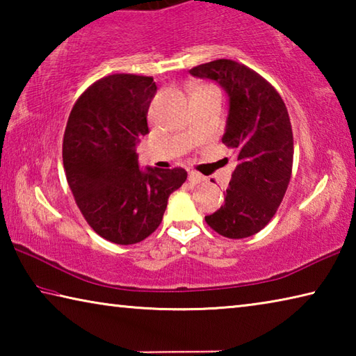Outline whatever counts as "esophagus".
Wrapping results in <instances>:
<instances>
[{"instance_id":"esophagus-1","label":"esophagus","mask_w":356,"mask_h":356,"mask_svg":"<svg viewBox=\"0 0 356 356\" xmlns=\"http://www.w3.org/2000/svg\"><path fill=\"white\" fill-rule=\"evenodd\" d=\"M188 180L191 184H200V182H202L204 180V176L202 174H200V172H196V171H190L188 172Z\"/></svg>"}]
</instances>
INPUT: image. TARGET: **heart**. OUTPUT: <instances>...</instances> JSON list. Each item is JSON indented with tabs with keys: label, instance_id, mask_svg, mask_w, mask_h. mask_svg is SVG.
<instances>
[{
	"label": "heart",
	"instance_id": "heart-1",
	"mask_svg": "<svg viewBox=\"0 0 356 356\" xmlns=\"http://www.w3.org/2000/svg\"><path fill=\"white\" fill-rule=\"evenodd\" d=\"M207 91H216V89H213V88H201V89H197L196 92H207Z\"/></svg>",
	"mask_w": 356,
	"mask_h": 356
}]
</instances>
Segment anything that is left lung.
Returning <instances> with one entry per match:
<instances>
[{"mask_svg": "<svg viewBox=\"0 0 356 356\" xmlns=\"http://www.w3.org/2000/svg\"><path fill=\"white\" fill-rule=\"evenodd\" d=\"M191 75L220 83L229 95L222 143L237 154L225 204L206 222L227 238L254 236L268 225L286 195L293 163V135L280 92L245 64L216 59Z\"/></svg>", "mask_w": 356, "mask_h": 356, "instance_id": "1", "label": "left lung"}]
</instances>
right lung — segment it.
<instances>
[{
  "label": "right lung",
  "mask_w": 356,
  "mask_h": 356,
  "mask_svg": "<svg viewBox=\"0 0 356 356\" xmlns=\"http://www.w3.org/2000/svg\"><path fill=\"white\" fill-rule=\"evenodd\" d=\"M152 76L113 74L84 91L63 140L65 177L84 220L100 237L134 245L163 220L168 197L186 180L184 168L138 166V138L149 134Z\"/></svg>",
  "instance_id": "add662e5"
}]
</instances>
